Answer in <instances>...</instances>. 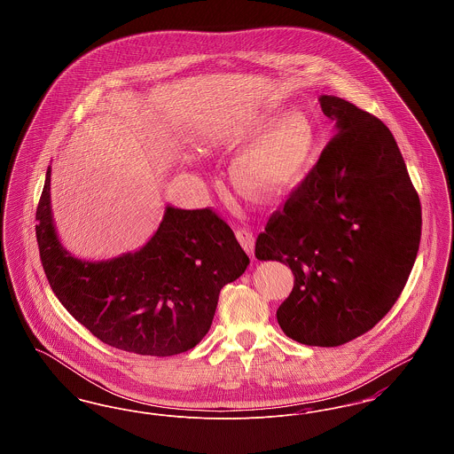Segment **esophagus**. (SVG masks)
Segmentation results:
<instances>
[{
	"mask_svg": "<svg viewBox=\"0 0 454 454\" xmlns=\"http://www.w3.org/2000/svg\"><path fill=\"white\" fill-rule=\"evenodd\" d=\"M238 241L241 243V247L247 250V254L255 259V237L252 231L245 230V228H238L237 233Z\"/></svg>",
	"mask_w": 454,
	"mask_h": 454,
	"instance_id": "esophagus-1",
	"label": "esophagus"
}]
</instances>
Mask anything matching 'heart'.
<instances>
[{"label":"heart","instance_id":"1","mask_svg":"<svg viewBox=\"0 0 454 454\" xmlns=\"http://www.w3.org/2000/svg\"><path fill=\"white\" fill-rule=\"evenodd\" d=\"M224 143H247L238 154V184L263 199H276L301 185L315 161L318 136L306 114L291 110L241 122L226 132Z\"/></svg>","mask_w":454,"mask_h":454}]
</instances>
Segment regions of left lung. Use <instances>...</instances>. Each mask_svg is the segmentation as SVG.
Wrapping results in <instances>:
<instances>
[{"label":"left lung","instance_id":"obj_1","mask_svg":"<svg viewBox=\"0 0 454 454\" xmlns=\"http://www.w3.org/2000/svg\"><path fill=\"white\" fill-rule=\"evenodd\" d=\"M337 134L255 243L294 287L278 309L304 346L337 347L366 333L402 294L419 252L422 211L388 128L344 98L322 95Z\"/></svg>","mask_w":454,"mask_h":454}]
</instances>
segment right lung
Instances as JSON below:
<instances>
[{
  "mask_svg": "<svg viewBox=\"0 0 454 454\" xmlns=\"http://www.w3.org/2000/svg\"><path fill=\"white\" fill-rule=\"evenodd\" d=\"M35 219L43 272L58 300L97 339L141 356L167 357L197 346L211 328L219 291L250 263L213 209L173 206L139 250L76 259L56 233L51 167Z\"/></svg>",
  "mask_w": 454,
  "mask_h": 454,
  "instance_id": "1",
  "label": "right lung"
}]
</instances>
